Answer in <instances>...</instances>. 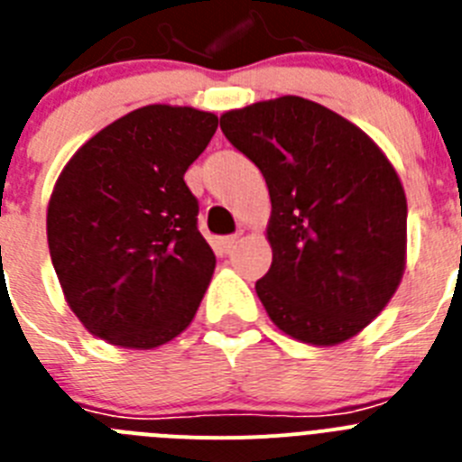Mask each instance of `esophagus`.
I'll return each mask as SVG.
<instances>
[{
  "instance_id": "obj_1",
  "label": "esophagus",
  "mask_w": 462,
  "mask_h": 462,
  "mask_svg": "<svg viewBox=\"0 0 462 462\" xmlns=\"http://www.w3.org/2000/svg\"><path fill=\"white\" fill-rule=\"evenodd\" d=\"M238 238H240V234H231V236H224L222 238V247L224 250H231V247H234L236 243H238Z\"/></svg>"
}]
</instances>
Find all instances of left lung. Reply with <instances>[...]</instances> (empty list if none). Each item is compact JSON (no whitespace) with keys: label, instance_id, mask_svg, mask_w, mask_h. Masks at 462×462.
<instances>
[{"label":"left lung","instance_id":"obj_1","mask_svg":"<svg viewBox=\"0 0 462 462\" xmlns=\"http://www.w3.org/2000/svg\"><path fill=\"white\" fill-rule=\"evenodd\" d=\"M219 126L271 194L273 263L256 296L273 324L310 345L356 336L405 271L407 201L391 162L358 126L303 97L228 110Z\"/></svg>","mask_w":462,"mask_h":462}]
</instances>
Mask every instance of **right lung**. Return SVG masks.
<instances>
[{
  "instance_id": "obj_1",
  "label": "right lung",
  "mask_w": 462,
  "mask_h": 462,
  "mask_svg": "<svg viewBox=\"0 0 462 462\" xmlns=\"http://www.w3.org/2000/svg\"><path fill=\"white\" fill-rule=\"evenodd\" d=\"M217 117L143 106L89 138L48 206V247L69 308L110 345L152 349L194 319L215 271L185 182Z\"/></svg>"
}]
</instances>
